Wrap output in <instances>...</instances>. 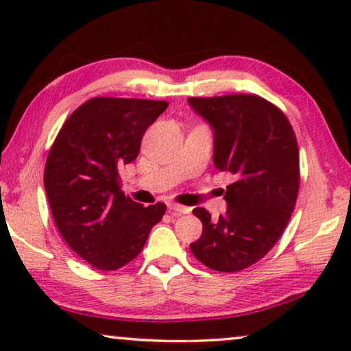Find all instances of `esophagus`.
Masks as SVG:
<instances>
[{
	"mask_svg": "<svg viewBox=\"0 0 351 351\" xmlns=\"http://www.w3.org/2000/svg\"><path fill=\"white\" fill-rule=\"evenodd\" d=\"M167 209H169L171 213H174V214H189L190 213V208H186V206L176 204V203L167 204Z\"/></svg>",
	"mask_w": 351,
	"mask_h": 351,
	"instance_id": "34e87169",
	"label": "esophagus"
}]
</instances>
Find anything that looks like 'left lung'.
Wrapping results in <instances>:
<instances>
[{
    "mask_svg": "<svg viewBox=\"0 0 351 351\" xmlns=\"http://www.w3.org/2000/svg\"><path fill=\"white\" fill-rule=\"evenodd\" d=\"M214 132V166L232 172L227 213L210 219L193 209L203 233L193 256L215 271L233 273L261 261L285 232L299 193V147L285 113L258 95L190 97Z\"/></svg>",
    "mask_w": 351,
    "mask_h": 351,
    "instance_id": "left-lung-1",
    "label": "left lung"
}]
</instances>
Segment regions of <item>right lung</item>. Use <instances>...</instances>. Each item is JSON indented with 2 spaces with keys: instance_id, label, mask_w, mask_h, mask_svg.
<instances>
[{
  "instance_id": "1",
  "label": "right lung",
  "mask_w": 351,
  "mask_h": 351,
  "mask_svg": "<svg viewBox=\"0 0 351 351\" xmlns=\"http://www.w3.org/2000/svg\"><path fill=\"white\" fill-rule=\"evenodd\" d=\"M162 100L94 97L76 108L57 134L45 169L52 217L65 243L99 270L136 258L165 203L143 208L121 191L119 167L136 160Z\"/></svg>"
}]
</instances>
